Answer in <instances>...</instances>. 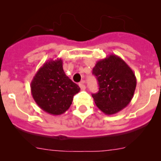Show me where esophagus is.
Masks as SVG:
<instances>
[{
  "label": "esophagus",
  "mask_w": 161,
  "mask_h": 161,
  "mask_svg": "<svg viewBox=\"0 0 161 161\" xmlns=\"http://www.w3.org/2000/svg\"><path fill=\"white\" fill-rule=\"evenodd\" d=\"M79 87L81 88V90H86V86H85V81H82V82H80V83L79 84Z\"/></svg>",
  "instance_id": "34e87169"
}]
</instances>
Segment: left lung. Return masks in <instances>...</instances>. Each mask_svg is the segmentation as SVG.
<instances>
[{"label": "left lung", "mask_w": 161, "mask_h": 161, "mask_svg": "<svg viewBox=\"0 0 161 161\" xmlns=\"http://www.w3.org/2000/svg\"><path fill=\"white\" fill-rule=\"evenodd\" d=\"M97 77L99 92L92 94L97 108L107 115L124 109L130 103L136 87V78L124 60L110 54L97 62L92 69Z\"/></svg>", "instance_id": "8db88e82"}]
</instances>
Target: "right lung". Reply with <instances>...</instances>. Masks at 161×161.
<instances>
[{
	"instance_id": "obj_1",
	"label": "right lung",
	"mask_w": 161,
	"mask_h": 161,
	"mask_svg": "<svg viewBox=\"0 0 161 161\" xmlns=\"http://www.w3.org/2000/svg\"><path fill=\"white\" fill-rule=\"evenodd\" d=\"M30 88L36 104L52 115L62 114L68 111L74 95L80 90L65 75L61 58L45 62L34 75Z\"/></svg>"
}]
</instances>
